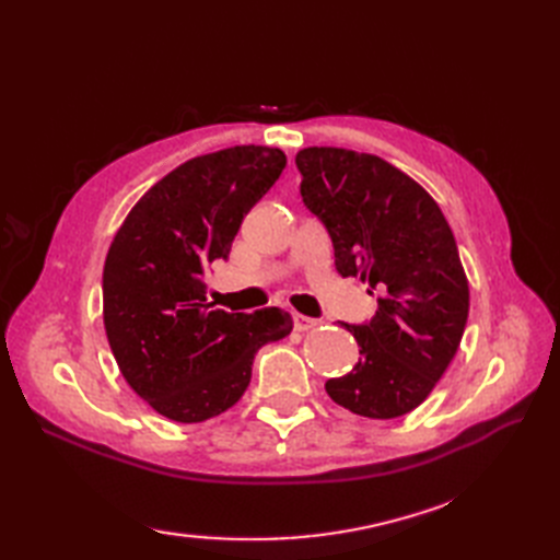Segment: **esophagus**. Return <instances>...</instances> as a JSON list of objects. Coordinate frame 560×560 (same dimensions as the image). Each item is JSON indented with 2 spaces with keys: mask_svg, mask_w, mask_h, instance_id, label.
Here are the masks:
<instances>
[{
  "mask_svg": "<svg viewBox=\"0 0 560 560\" xmlns=\"http://www.w3.org/2000/svg\"><path fill=\"white\" fill-rule=\"evenodd\" d=\"M313 327H317V319L306 317V315H301V313H294V329L296 331H308Z\"/></svg>",
  "mask_w": 560,
  "mask_h": 560,
  "instance_id": "obj_1",
  "label": "esophagus"
}]
</instances>
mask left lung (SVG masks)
<instances>
[{"mask_svg": "<svg viewBox=\"0 0 560 560\" xmlns=\"http://www.w3.org/2000/svg\"><path fill=\"white\" fill-rule=\"evenodd\" d=\"M301 196L329 231L334 264L378 294L364 325H346L360 362L325 383L327 395L364 418H399L428 399L467 325L469 284L446 217L395 165L338 147L296 154Z\"/></svg>", "mask_w": 560, "mask_h": 560, "instance_id": "left-lung-1", "label": "left lung"}]
</instances>
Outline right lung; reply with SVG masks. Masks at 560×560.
<instances>
[{"label": "right lung", "mask_w": 560, "mask_h": 560, "mask_svg": "<svg viewBox=\"0 0 560 560\" xmlns=\"http://www.w3.org/2000/svg\"><path fill=\"white\" fill-rule=\"evenodd\" d=\"M284 163L280 149L257 144L196 156L151 186L114 235L103 270L107 341L126 383L165 418L202 422L231 409L257 350L292 331L280 308H214L202 282Z\"/></svg>", "instance_id": "right-lung-1"}]
</instances>
